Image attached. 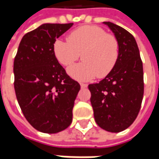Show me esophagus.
Instances as JSON below:
<instances>
[{"instance_id": "esophagus-1", "label": "esophagus", "mask_w": 159, "mask_h": 159, "mask_svg": "<svg viewBox=\"0 0 159 159\" xmlns=\"http://www.w3.org/2000/svg\"><path fill=\"white\" fill-rule=\"evenodd\" d=\"M80 87H81V89H85V88H87V87H88V84H85V83H80Z\"/></svg>"}]
</instances>
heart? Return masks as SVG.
<instances>
[{
	"mask_svg": "<svg viewBox=\"0 0 159 159\" xmlns=\"http://www.w3.org/2000/svg\"><path fill=\"white\" fill-rule=\"evenodd\" d=\"M68 41L55 40L53 51L57 61L68 66L78 60L82 62L68 68V74L79 81H89L95 76L106 77L115 67L119 56L117 37L97 25H83L70 32Z\"/></svg>",
	"mask_w": 159,
	"mask_h": 159,
	"instance_id": "1",
	"label": "heart"
}]
</instances>
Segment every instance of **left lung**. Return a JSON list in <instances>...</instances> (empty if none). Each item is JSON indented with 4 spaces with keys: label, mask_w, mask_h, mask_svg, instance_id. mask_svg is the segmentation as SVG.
I'll return each mask as SVG.
<instances>
[{
    "label": "left lung",
    "mask_w": 159,
    "mask_h": 159,
    "mask_svg": "<svg viewBox=\"0 0 159 159\" xmlns=\"http://www.w3.org/2000/svg\"><path fill=\"white\" fill-rule=\"evenodd\" d=\"M117 37L119 56L113 70L99 83L89 84L96 124L108 132L129 127L140 111L144 92L143 62L134 37L125 29L104 22Z\"/></svg>",
    "instance_id": "8db88e82"
}]
</instances>
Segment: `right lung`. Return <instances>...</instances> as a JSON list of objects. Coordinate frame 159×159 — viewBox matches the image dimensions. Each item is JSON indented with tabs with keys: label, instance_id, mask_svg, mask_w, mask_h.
Returning a JSON list of instances; mask_svg holds the SVG:
<instances>
[{
	"label": "right lung",
	"instance_id": "right-lung-1",
	"mask_svg": "<svg viewBox=\"0 0 159 159\" xmlns=\"http://www.w3.org/2000/svg\"><path fill=\"white\" fill-rule=\"evenodd\" d=\"M43 24L24 35L14 59V88L25 118L38 131L56 134L72 121L80 85L58 63L53 44L72 26Z\"/></svg>",
	"mask_w": 159,
	"mask_h": 159
}]
</instances>
